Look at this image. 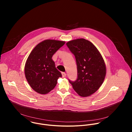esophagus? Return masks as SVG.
Instances as JSON below:
<instances>
[{
    "label": "esophagus",
    "instance_id": "esophagus-1",
    "mask_svg": "<svg viewBox=\"0 0 132 132\" xmlns=\"http://www.w3.org/2000/svg\"><path fill=\"white\" fill-rule=\"evenodd\" d=\"M62 77L64 78V77H66L67 74H66V73H64V72H62Z\"/></svg>",
    "mask_w": 132,
    "mask_h": 132
}]
</instances>
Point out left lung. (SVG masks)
<instances>
[{
    "instance_id": "left-lung-1",
    "label": "left lung",
    "mask_w": 132,
    "mask_h": 132,
    "mask_svg": "<svg viewBox=\"0 0 132 132\" xmlns=\"http://www.w3.org/2000/svg\"><path fill=\"white\" fill-rule=\"evenodd\" d=\"M66 44L75 55L77 66V80L69 81L80 96H90L101 87L106 76L103 57L94 45L84 38L74 39Z\"/></svg>"
}]
</instances>
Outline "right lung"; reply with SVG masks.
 <instances>
[{
  "instance_id": "add662e5",
  "label": "right lung",
  "mask_w": 132,
  "mask_h": 132,
  "mask_svg": "<svg viewBox=\"0 0 132 132\" xmlns=\"http://www.w3.org/2000/svg\"><path fill=\"white\" fill-rule=\"evenodd\" d=\"M64 41L46 39L38 44L28 57L24 73L31 87L40 94H48L54 88L61 73L52 57L65 44Z\"/></svg>"
}]
</instances>
